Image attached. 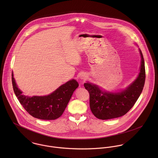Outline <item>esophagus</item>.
Returning <instances> with one entry per match:
<instances>
[{
  "instance_id": "1",
  "label": "esophagus",
  "mask_w": 158,
  "mask_h": 158,
  "mask_svg": "<svg viewBox=\"0 0 158 158\" xmlns=\"http://www.w3.org/2000/svg\"><path fill=\"white\" fill-rule=\"evenodd\" d=\"M87 75H86L85 73H82L80 75V78L82 79V80H86L87 78Z\"/></svg>"
}]
</instances>
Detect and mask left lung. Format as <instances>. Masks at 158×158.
Masks as SVG:
<instances>
[{"label": "left lung", "mask_w": 158, "mask_h": 158, "mask_svg": "<svg viewBox=\"0 0 158 158\" xmlns=\"http://www.w3.org/2000/svg\"><path fill=\"white\" fill-rule=\"evenodd\" d=\"M140 72L135 80L126 89L120 92H110L101 90L90 83L84 86L89 93V105L92 114L98 118L108 120L121 117L128 113L134 106L143 90L145 81V62L142 53Z\"/></svg>", "instance_id": "8db88e82"}]
</instances>
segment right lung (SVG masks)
Segmentation results:
<instances>
[{
  "mask_svg": "<svg viewBox=\"0 0 158 158\" xmlns=\"http://www.w3.org/2000/svg\"><path fill=\"white\" fill-rule=\"evenodd\" d=\"M12 84L16 96L23 108L33 117L42 120H55L64 113L78 83L71 80L45 96H25L16 84L12 72Z\"/></svg>",
  "mask_w": 158,
  "mask_h": 158,
  "instance_id": "obj_1",
  "label": "right lung"
}]
</instances>
